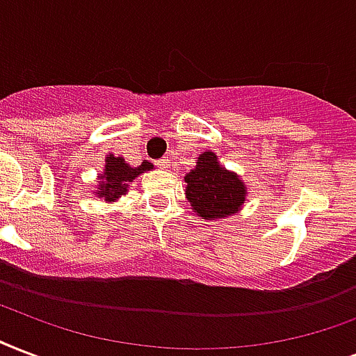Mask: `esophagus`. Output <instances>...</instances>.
<instances>
[{
	"mask_svg": "<svg viewBox=\"0 0 356 356\" xmlns=\"http://www.w3.org/2000/svg\"><path fill=\"white\" fill-rule=\"evenodd\" d=\"M156 166H159V168H168V166H170V159L159 160V162H156Z\"/></svg>",
	"mask_w": 356,
	"mask_h": 356,
	"instance_id": "1",
	"label": "esophagus"
}]
</instances>
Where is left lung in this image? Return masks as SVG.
<instances>
[{"instance_id":"obj_1","label":"left lung","mask_w":356,"mask_h":356,"mask_svg":"<svg viewBox=\"0 0 356 356\" xmlns=\"http://www.w3.org/2000/svg\"><path fill=\"white\" fill-rule=\"evenodd\" d=\"M186 197L203 220H220L238 213L246 202V186L237 173L220 166L213 151L200 154L196 168L184 175Z\"/></svg>"}]
</instances>
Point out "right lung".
I'll return each instance as SVG.
<instances>
[{"mask_svg":"<svg viewBox=\"0 0 356 356\" xmlns=\"http://www.w3.org/2000/svg\"><path fill=\"white\" fill-rule=\"evenodd\" d=\"M153 170L151 162H142L138 168H132L130 164L124 162L123 156H113L108 154L106 156V166L104 173H100L99 181V190H97V196L104 197V202H113L123 194H127L130 183L134 181L140 173L149 172Z\"/></svg>","mask_w":356,"mask_h":356,"instance_id":"1","label":"right lung"}]
</instances>
